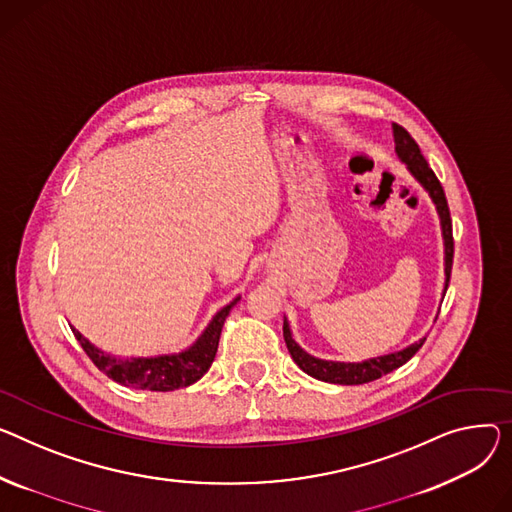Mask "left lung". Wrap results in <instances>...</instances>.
Listing matches in <instances>:
<instances>
[{
    "instance_id": "1",
    "label": "left lung",
    "mask_w": 512,
    "mask_h": 512,
    "mask_svg": "<svg viewBox=\"0 0 512 512\" xmlns=\"http://www.w3.org/2000/svg\"><path fill=\"white\" fill-rule=\"evenodd\" d=\"M393 140H395L397 158L407 166L412 177L428 191L430 199L436 206V212L440 218V228H442V241H445V292H447L449 280H451V267H453V222H451V212H449L445 191H442V185L436 179L434 170L428 166L426 158L422 156L416 140L397 123H393ZM284 339H286V346H288L292 360L298 364L300 370H304L313 379L333 383V385H362V383L377 381L383 377V374L393 372L395 368L403 366L426 342V337H422L416 344L407 346L399 352L362 360V362H333V360H321V358L306 354L294 342L290 325L286 319H284Z\"/></svg>"
}]
</instances>
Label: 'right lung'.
I'll return each mask as SVG.
<instances>
[{
	"label": "right lung",
	"instance_id": "right-lung-1",
	"mask_svg": "<svg viewBox=\"0 0 512 512\" xmlns=\"http://www.w3.org/2000/svg\"><path fill=\"white\" fill-rule=\"evenodd\" d=\"M241 300L236 296L224 309H220L214 319L203 329V333L195 339V344L179 354H162L152 358H115L107 352L98 350L94 344L76 331V339L88 358L94 362L98 370L107 374L119 385L133 387V389H148V391H175L181 387H189L197 383L203 374H206L216 358L220 333L224 327V321L230 313L232 306Z\"/></svg>",
	"mask_w": 512,
	"mask_h": 512
}]
</instances>
